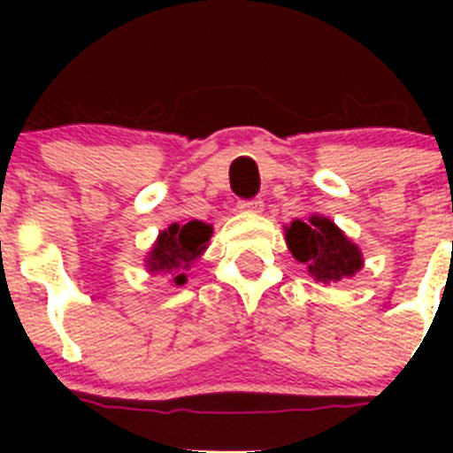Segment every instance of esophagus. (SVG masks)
I'll return each instance as SVG.
<instances>
[{"label": "esophagus", "instance_id": "1", "mask_svg": "<svg viewBox=\"0 0 453 453\" xmlns=\"http://www.w3.org/2000/svg\"><path fill=\"white\" fill-rule=\"evenodd\" d=\"M265 203L261 199H250V202H238V213H263Z\"/></svg>", "mask_w": 453, "mask_h": 453}]
</instances>
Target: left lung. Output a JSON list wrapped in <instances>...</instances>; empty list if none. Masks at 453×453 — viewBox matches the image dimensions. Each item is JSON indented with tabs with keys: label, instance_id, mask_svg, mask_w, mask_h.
<instances>
[{
	"label": "left lung",
	"instance_id": "left-lung-1",
	"mask_svg": "<svg viewBox=\"0 0 453 453\" xmlns=\"http://www.w3.org/2000/svg\"><path fill=\"white\" fill-rule=\"evenodd\" d=\"M286 245L290 254L303 263L318 283H340L361 272V247L351 242L334 219L311 215L308 222L295 219L286 226Z\"/></svg>",
	"mask_w": 453,
	"mask_h": 453
}]
</instances>
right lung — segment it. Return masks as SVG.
Segmentation results:
<instances>
[{
	"label": "right lung",
	"instance_id": "1",
	"mask_svg": "<svg viewBox=\"0 0 453 453\" xmlns=\"http://www.w3.org/2000/svg\"><path fill=\"white\" fill-rule=\"evenodd\" d=\"M211 235H213V226L199 219H192L188 224L172 222L167 229L158 234L151 250L147 251L145 270L151 276L167 274L170 283L183 286L188 281L186 272L208 250Z\"/></svg>",
	"mask_w": 453,
	"mask_h": 453
}]
</instances>
